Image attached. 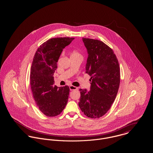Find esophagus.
<instances>
[{"label":"esophagus","mask_w":153,"mask_h":153,"mask_svg":"<svg viewBox=\"0 0 153 153\" xmlns=\"http://www.w3.org/2000/svg\"><path fill=\"white\" fill-rule=\"evenodd\" d=\"M69 89H70L71 91H73V90H77L78 89V88L74 87L73 85H70L69 86Z\"/></svg>","instance_id":"esophagus-1"}]
</instances>
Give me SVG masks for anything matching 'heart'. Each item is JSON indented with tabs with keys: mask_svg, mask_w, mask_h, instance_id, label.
<instances>
[{
	"mask_svg": "<svg viewBox=\"0 0 153 153\" xmlns=\"http://www.w3.org/2000/svg\"><path fill=\"white\" fill-rule=\"evenodd\" d=\"M72 54H79V53L77 52V51H73Z\"/></svg>",
	"mask_w": 153,
	"mask_h": 153,
	"instance_id": "obj_1",
	"label": "heart"
}]
</instances>
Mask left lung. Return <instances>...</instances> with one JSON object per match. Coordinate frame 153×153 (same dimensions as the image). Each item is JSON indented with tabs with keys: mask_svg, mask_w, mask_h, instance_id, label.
I'll use <instances>...</instances> for the list:
<instances>
[{
	"mask_svg": "<svg viewBox=\"0 0 153 153\" xmlns=\"http://www.w3.org/2000/svg\"><path fill=\"white\" fill-rule=\"evenodd\" d=\"M88 57L86 73L91 76V90L80 89L79 105L87 117L97 119L110 109L120 81V66L112 49L97 39L82 38Z\"/></svg>",
	"mask_w": 153,
	"mask_h": 153,
	"instance_id": "obj_1",
	"label": "left lung"
}]
</instances>
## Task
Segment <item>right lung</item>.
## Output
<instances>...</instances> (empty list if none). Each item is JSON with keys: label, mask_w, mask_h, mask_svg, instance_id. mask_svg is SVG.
Here are the masks:
<instances>
[{"label": "right lung", "mask_w": 153, "mask_h": 153, "mask_svg": "<svg viewBox=\"0 0 153 153\" xmlns=\"http://www.w3.org/2000/svg\"><path fill=\"white\" fill-rule=\"evenodd\" d=\"M74 39L51 38L39 46L34 56L30 75L31 89L38 108L47 117L59 115L68 102L69 87L54 85L53 75L63 49Z\"/></svg>", "instance_id": "1"}]
</instances>
